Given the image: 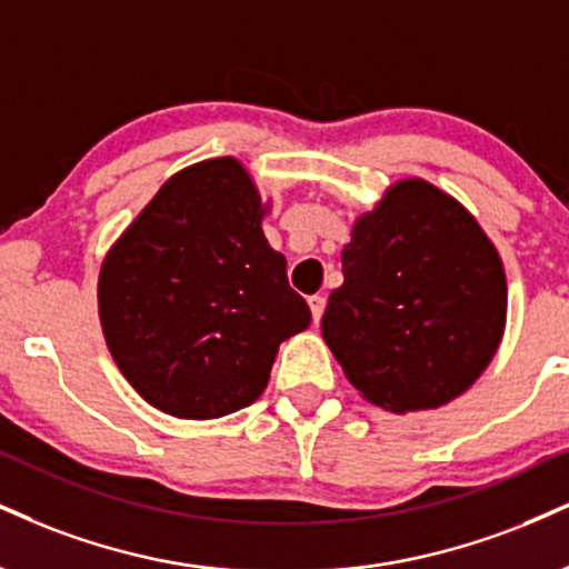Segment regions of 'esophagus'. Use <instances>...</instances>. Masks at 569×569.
<instances>
[{
	"label": "esophagus",
	"mask_w": 569,
	"mask_h": 569,
	"mask_svg": "<svg viewBox=\"0 0 569 569\" xmlns=\"http://www.w3.org/2000/svg\"><path fill=\"white\" fill-rule=\"evenodd\" d=\"M310 310H312L315 326H318L320 318H323V312H326V297H310Z\"/></svg>",
	"instance_id": "obj_1"
}]
</instances>
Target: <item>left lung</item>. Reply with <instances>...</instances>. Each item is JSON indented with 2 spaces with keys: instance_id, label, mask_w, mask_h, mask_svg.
I'll return each instance as SVG.
<instances>
[{
  "instance_id": "left-lung-1",
  "label": "left lung",
  "mask_w": 569,
  "mask_h": 569,
  "mask_svg": "<svg viewBox=\"0 0 569 569\" xmlns=\"http://www.w3.org/2000/svg\"><path fill=\"white\" fill-rule=\"evenodd\" d=\"M341 264L320 331L371 406L400 416L448 406L496 358L509 310L501 254L442 188L389 184L355 219Z\"/></svg>"
}]
</instances>
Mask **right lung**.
Returning a JSON list of instances; mask_svg holds the SVG:
<instances>
[{"label":"right lung","mask_w":569,"mask_h":569,"mask_svg":"<svg viewBox=\"0 0 569 569\" xmlns=\"http://www.w3.org/2000/svg\"><path fill=\"white\" fill-rule=\"evenodd\" d=\"M270 209L238 159L198 161L169 177L106 251L102 337L161 413L209 421L251 406L280 341L310 326L283 254L264 238Z\"/></svg>","instance_id":"right-lung-1"}]
</instances>
